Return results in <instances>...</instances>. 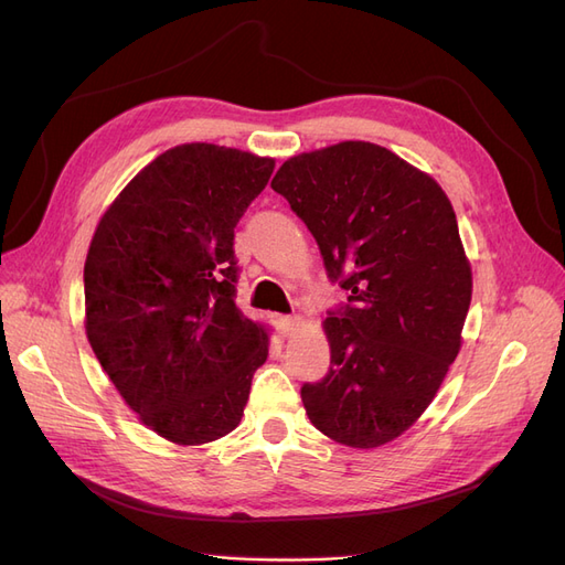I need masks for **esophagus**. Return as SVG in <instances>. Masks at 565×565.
Listing matches in <instances>:
<instances>
[{"label":"esophagus","instance_id":"esophagus-1","mask_svg":"<svg viewBox=\"0 0 565 565\" xmlns=\"http://www.w3.org/2000/svg\"><path fill=\"white\" fill-rule=\"evenodd\" d=\"M276 328H278V332L282 337H289V334L295 332V328H297V318H292V316H278L276 318Z\"/></svg>","mask_w":565,"mask_h":565}]
</instances>
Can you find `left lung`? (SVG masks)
<instances>
[{"label":"left lung","instance_id":"obj_1","mask_svg":"<svg viewBox=\"0 0 565 565\" xmlns=\"http://www.w3.org/2000/svg\"><path fill=\"white\" fill-rule=\"evenodd\" d=\"M270 188L347 301L324 318L330 370L301 386L311 424L351 448L409 429L459 353L471 268L443 188L396 152L344 141L289 158Z\"/></svg>","mask_w":565,"mask_h":565}]
</instances>
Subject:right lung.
<instances>
[{
	"mask_svg": "<svg viewBox=\"0 0 565 565\" xmlns=\"http://www.w3.org/2000/svg\"><path fill=\"white\" fill-rule=\"evenodd\" d=\"M270 158L212 143L162 152L98 221L84 264L87 337L158 436L202 446L241 424L268 334L235 306L233 237Z\"/></svg>",
	"mask_w": 565,
	"mask_h": 565,
	"instance_id": "add662e5",
	"label": "right lung"
}]
</instances>
